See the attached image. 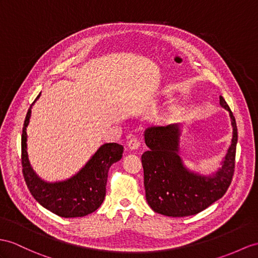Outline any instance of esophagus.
Listing matches in <instances>:
<instances>
[{
  "label": "esophagus",
  "instance_id": "obj_1",
  "mask_svg": "<svg viewBox=\"0 0 258 258\" xmlns=\"http://www.w3.org/2000/svg\"><path fill=\"white\" fill-rule=\"evenodd\" d=\"M139 147H140V140L134 136H130L128 140V148L130 150H137Z\"/></svg>",
  "mask_w": 258,
  "mask_h": 258
}]
</instances>
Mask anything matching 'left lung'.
<instances>
[{
    "mask_svg": "<svg viewBox=\"0 0 258 258\" xmlns=\"http://www.w3.org/2000/svg\"><path fill=\"white\" fill-rule=\"evenodd\" d=\"M220 105L230 112L233 137L222 167L204 176L184 166L178 155V124L151 127L144 133L149 150L141 156L144 188L149 206L167 217H187L208 208L227 192L235 167L237 128L229 105L220 96Z\"/></svg>",
    "mask_w": 258,
    "mask_h": 258,
    "instance_id": "left-lung-1",
    "label": "left lung"
}]
</instances>
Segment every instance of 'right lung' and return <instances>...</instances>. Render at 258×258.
<instances>
[{
	"label": "right lung",
	"instance_id": "obj_1",
	"mask_svg": "<svg viewBox=\"0 0 258 258\" xmlns=\"http://www.w3.org/2000/svg\"><path fill=\"white\" fill-rule=\"evenodd\" d=\"M39 96L40 94L34 103ZM33 104L25 118L22 135L23 175L30 194L42 207L59 217L77 218L90 215L104 202L108 169L122 158L123 147L114 142L105 143L74 176L63 181L47 183L37 176L28 160L26 128Z\"/></svg>",
	"mask_w": 258,
	"mask_h": 258
}]
</instances>
